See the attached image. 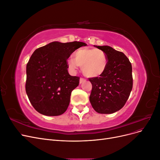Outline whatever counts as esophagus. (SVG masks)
Segmentation results:
<instances>
[{"label":"esophagus","mask_w":160,"mask_h":160,"mask_svg":"<svg viewBox=\"0 0 160 160\" xmlns=\"http://www.w3.org/2000/svg\"><path fill=\"white\" fill-rule=\"evenodd\" d=\"M85 79L84 78H80V79H79V83H83V82H85Z\"/></svg>","instance_id":"esophagus-1"}]
</instances>
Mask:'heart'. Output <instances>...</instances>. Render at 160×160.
<instances>
[{
    "label": "heart",
    "instance_id": "obj_1",
    "mask_svg": "<svg viewBox=\"0 0 160 160\" xmlns=\"http://www.w3.org/2000/svg\"><path fill=\"white\" fill-rule=\"evenodd\" d=\"M74 59L67 61L71 71H75L79 66L86 77H97L102 75L108 66V57L104 51L100 49L81 48L74 53Z\"/></svg>",
    "mask_w": 160,
    "mask_h": 160
}]
</instances>
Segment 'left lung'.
Instances as JSON below:
<instances>
[{
    "instance_id": "8db88e82",
    "label": "left lung",
    "mask_w": 160,
    "mask_h": 160,
    "mask_svg": "<svg viewBox=\"0 0 160 160\" xmlns=\"http://www.w3.org/2000/svg\"><path fill=\"white\" fill-rule=\"evenodd\" d=\"M108 57V66L99 77L89 78V101L99 113L110 114L122 109L133 88L132 67L124 53L109 46H95Z\"/></svg>"
}]
</instances>
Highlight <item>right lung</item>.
Returning a JSON list of instances; mask_svg holds the SVG:
<instances>
[{
	"instance_id": "1",
	"label": "right lung",
	"mask_w": 160,
	"mask_h": 160,
	"mask_svg": "<svg viewBox=\"0 0 160 160\" xmlns=\"http://www.w3.org/2000/svg\"><path fill=\"white\" fill-rule=\"evenodd\" d=\"M86 45L78 41H54L34 51L27 65L25 89L38 113L57 116L65 112L71 92L79 83V77L69 74L67 59L76 49Z\"/></svg>"
}]
</instances>
